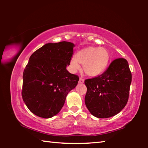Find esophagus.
Masks as SVG:
<instances>
[{"label":"esophagus","mask_w":148,"mask_h":148,"mask_svg":"<svg viewBox=\"0 0 148 148\" xmlns=\"http://www.w3.org/2000/svg\"><path fill=\"white\" fill-rule=\"evenodd\" d=\"M84 82V79L82 77H80L79 79V84H83Z\"/></svg>","instance_id":"1"}]
</instances>
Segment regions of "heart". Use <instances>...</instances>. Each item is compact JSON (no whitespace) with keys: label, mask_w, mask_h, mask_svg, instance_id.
I'll list each match as a JSON object with an SVG mask.
<instances>
[{"label":"heart","mask_w":148,"mask_h":148,"mask_svg":"<svg viewBox=\"0 0 148 148\" xmlns=\"http://www.w3.org/2000/svg\"><path fill=\"white\" fill-rule=\"evenodd\" d=\"M110 59L109 51L104 47L90 46L86 47L75 55V59L70 62V67L73 72L80 69L83 65V71L87 76L95 77L102 74L108 65Z\"/></svg>","instance_id":"obj_1"}]
</instances>
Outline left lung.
Listing matches in <instances>:
<instances>
[{"instance_id":"1","label":"left lung","mask_w":148,"mask_h":148,"mask_svg":"<svg viewBox=\"0 0 148 148\" xmlns=\"http://www.w3.org/2000/svg\"><path fill=\"white\" fill-rule=\"evenodd\" d=\"M132 74L125 59L114 60L100 76L85 80V103L92 116L108 118L119 113L129 99Z\"/></svg>"}]
</instances>
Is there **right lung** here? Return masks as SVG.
I'll list each match as a JSON object with an SVG mask.
<instances>
[{
  "instance_id": "obj_1",
  "label": "right lung",
  "mask_w": 148,
  "mask_h": 148,
  "mask_svg": "<svg viewBox=\"0 0 148 148\" xmlns=\"http://www.w3.org/2000/svg\"><path fill=\"white\" fill-rule=\"evenodd\" d=\"M73 43H47L35 51L29 58L23 74L22 98L36 116L50 118L63 106L66 95L76 87L77 75L66 67L73 54Z\"/></svg>"
}]
</instances>
